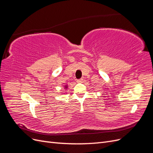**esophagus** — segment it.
Segmentation results:
<instances>
[{
    "mask_svg": "<svg viewBox=\"0 0 153 153\" xmlns=\"http://www.w3.org/2000/svg\"><path fill=\"white\" fill-rule=\"evenodd\" d=\"M82 80H83L82 78H80V79H77L76 80V82L77 83H81L82 82Z\"/></svg>",
    "mask_w": 153,
    "mask_h": 153,
    "instance_id": "obj_1",
    "label": "esophagus"
}]
</instances>
